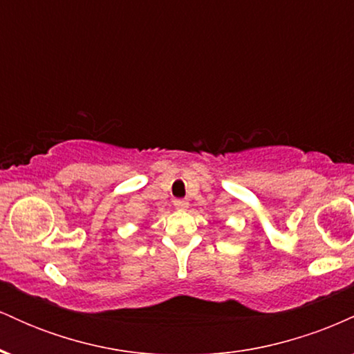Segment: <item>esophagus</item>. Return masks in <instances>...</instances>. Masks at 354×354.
Here are the masks:
<instances>
[{"label": "esophagus", "instance_id": "obj_1", "mask_svg": "<svg viewBox=\"0 0 354 354\" xmlns=\"http://www.w3.org/2000/svg\"><path fill=\"white\" fill-rule=\"evenodd\" d=\"M174 208H176L178 211H185V209H188V206H189V203L186 201V200H174Z\"/></svg>", "mask_w": 354, "mask_h": 354}]
</instances>
